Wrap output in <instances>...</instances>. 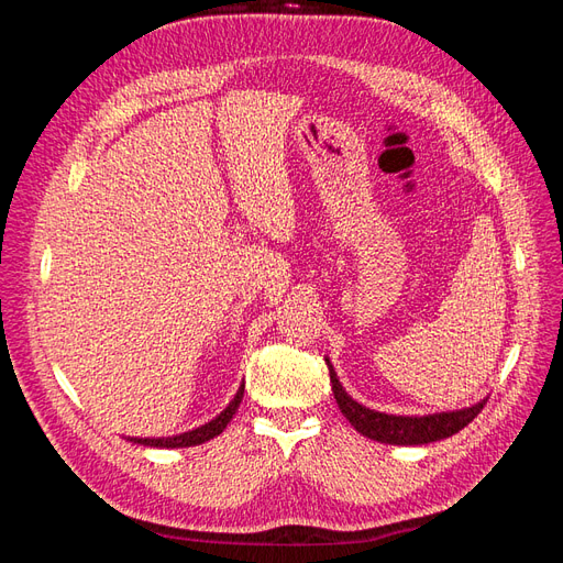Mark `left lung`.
I'll use <instances>...</instances> for the list:
<instances>
[{"instance_id":"1","label":"left lung","mask_w":563,"mask_h":563,"mask_svg":"<svg viewBox=\"0 0 563 563\" xmlns=\"http://www.w3.org/2000/svg\"><path fill=\"white\" fill-rule=\"evenodd\" d=\"M323 362L329 366L333 397L338 401L340 411H343V416L352 422V428L356 432H362L373 441H380V444L422 446V444H432V441H439V439L453 437L455 432L467 428L486 404V399H482L472 406L455 408V411H441V413H428V416H395V413L373 411V408H366L364 404L354 401L347 395L345 387L340 385L335 376V368L329 356H323Z\"/></svg>"}]
</instances>
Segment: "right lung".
I'll return each instance as SVG.
<instances>
[{
  "label": "right lung",
  "mask_w": 563,
  "mask_h": 563,
  "mask_svg": "<svg viewBox=\"0 0 563 563\" xmlns=\"http://www.w3.org/2000/svg\"><path fill=\"white\" fill-rule=\"evenodd\" d=\"M244 397V383L236 389L234 399L220 411L213 420L199 424V428L190 430V432H183V434H174V437H129V441L133 444H141V446H150V449H185V446H199L203 441H209L213 437H218L228 428V422L232 420V416L236 413V408H240Z\"/></svg>",
  "instance_id": "obj_1"
}]
</instances>
